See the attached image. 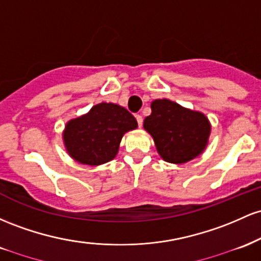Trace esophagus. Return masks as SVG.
<instances>
[{
    "mask_svg": "<svg viewBox=\"0 0 261 261\" xmlns=\"http://www.w3.org/2000/svg\"><path fill=\"white\" fill-rule=\"evenodd\" d=\"M136 118H137V122H138L139 127H142V124H143V117L140 116V115H136Z\"/></svg>",
    "mask_w": 261,
    "mask_h": 261,
    "instance_id": "34e87169",
    "label": "esophagus"
}]
</instances>
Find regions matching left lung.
<instances>
[{
  "label": "left lung",
  "instance_id": "obj_1",
  "mask_svg": "<svg viewBox=\"0 0 261 261\" xmlns=\"http://www.w3.org/2000/svg\"><path fill=\"white\" fill-rule=\"evenodd\" d=\"M144 128L154 138L160 156L174 164L187 163L200 155L211 133L203 113L166 98L151 102V115L144 119Z\"/></svg>",
  "mask_w": 261,
  "mask_h": 261
}]
</instances>
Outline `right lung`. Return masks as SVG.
Returning <instances> with one entry per match:
<instances>
[{
    "mask_svg": "<svg viewBox=\"0 0 261 261\" xmlns=\"http://www.w3.org/2000/svg\"><path fill=\"white\" fill-rule=\"evenodd\" d=\"M138 127L132 113L115 103L96 105L87 115L71 119L64 132V143L72 159L86 165H101L118 153L125 132Z\"/></svg>",
    "mask_w": 261,
    "mask_h": 261,
    "instance_id": "right-lung-1",
    "label": "right lung"
}]
</instances>
